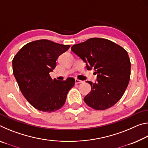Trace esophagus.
<instances>
[{
  "label": "esophagus",
  "instance_id": "obj_1",
  "mask_svg": "<svg viewBox=\"0 0 148 148\" xmlns=\"http://www.w3.org/2000/svg\"><path fill=\"white\" fill-rule=\"evenodd\" d=\"M82 80H79V79H75V83H76V84H81V83H82Z\"/></svg>",
  "mask_w": 148,
  "mask_h": 148
}]
</instances>
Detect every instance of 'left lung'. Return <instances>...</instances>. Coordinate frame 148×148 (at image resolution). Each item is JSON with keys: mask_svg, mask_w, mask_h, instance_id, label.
<instances>
[{"mask_svg": "<svg viewBox=\"0 0 148 148\" xmlns=\"http://www.w3.org/2000/svg\"><path fill=\"white\" fill-rule=\"evenodd\" d=\"M71 50L86 64L87 70H95L97 82L84 97L89 107L104 110L113 106L121 98L128 86L131 62L127 51L109 40L92 38L75 44Z\"/></svg>", "mask_w": 148, "mask_h": 148, "instance_id": "left-lung-1", "label": "left lung"}]
</instances>
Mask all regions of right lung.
Returning a JSON list of instances; mask_svg holds the SVG:
<instances>
[{
    "mask_svg": "<svg viewBox=\"0 0 148 148\" xmlns=\"http://www.w3.org/2000/svg\"><path fill=\"white\" fill-rule=\"evenodd\" d=\"M69 47V45L38 40L25 45L14 56L12 66L15 78L25 98L36 109L52 112L64 104L75 79H52L49 72L56 68L59 56Z\"/></svg>",
    "mask_w": 148,
    "mask_h": 148,
    "instance_id": "right-lung-1",
    "label": "right lung"
}]
</instances>
